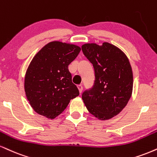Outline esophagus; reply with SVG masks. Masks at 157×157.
Here are the masks:
<instances>
[{"instance_id":"esophagus-1","label":"esophagus","mask_w":157,"mask_h":157,"mask_svg":"<svg viewBox=\"0 0 157 157\" xmlns=\"http://www.w3.org/2000/svg\"><path fill=\"white\" fill-rule=\"evenodd\" d=\"M77 88H78L79 91H80V94L82 93V89H83V87H82V85H79V86H77Z\"/></svg>"}]
</instances>
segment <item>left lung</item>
Masks as SVG:
<instances>
[{"instance_id": "1", "label": "left lung", "mask_w": 157, "mask_h": 157, "mask_svg": "<svg viewBox=\"0 0 157 157\" xmlns=\"http://www.w3.org/2000/svg\"><path fill=\"white\" fill-rule=\"evenodd\" d=\"M85 56L93 64L95 81L82 99L90 114L99 120H108L117 116L131 98L133 74L126 56L115 45L104 42L82 46Z\"/></svg>"}]
</instances>
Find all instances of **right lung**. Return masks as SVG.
I'll list each match as a JSON object with an SVG mask.
<instances>
[{
  "label": "right lung",
  "instance_id": "right-lung-1",
  "mask_svg": "<svg viewBox=\"0 0 157 157\" xmlns=\"http://www.w3.org/2000/svg\"><path fill=\"white\" fill-rule=\"evenodd\" d=\"M80 50L77 45L51 41L32 59L24 88L27 99L38 114L53 119L63 113L71 99L79 96L68 67Z\"/></svg>",
  "mask_w": 157,
  "mask_h": 157
}]
</instances>
